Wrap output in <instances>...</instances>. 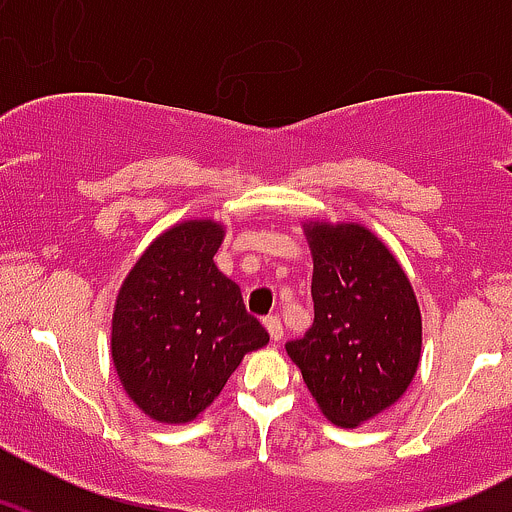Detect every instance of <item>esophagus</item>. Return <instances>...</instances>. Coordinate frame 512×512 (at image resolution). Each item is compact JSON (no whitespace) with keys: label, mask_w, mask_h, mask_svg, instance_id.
Masks as SVG:
<instances>
[{"label":"esophagus","mask_w":512,"mask_h":512,"mask_svg":"<svg viewBox=\"0 0 512 512\" xmlns=\"http://www.w3.org/2000/svg\"><path fill=\"white\" fill-rule=\"evenodd\" d=\"M265 327H267V332H270V337L275 339V342H280V339H282V322H280V317H267L265 319Z\"/></svg>","instance_id":"1"}]
</instances>
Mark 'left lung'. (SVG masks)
I'll return each instance as SVG.
<instances>
[{
    "mask_svg": "<svg viewBox=\"0 0 512 512\" xmlns=\"http://www.w3.org/2000/svg\"><path fill=\"white\" fill-rule=\"evenodd\" d=\"M314 322L287 354L332 423L354 428L404 396L421 359V309L399 260L356 223H304Z\"/></svg>",
    "mask_w": 512,
    "mask_h": 512,
    "instance_id": "1",
    "label": "left lung"
}]
</instances>
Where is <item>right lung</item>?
<instances>
[{
    "instance_id": "add662e5",
    "label": "right lung",
    "mask_w": 512,
    "mask_h": 512,
    "mask_svg": "<svg viewBox=\"0 0 512 512\" xmlns=\"http://www.w3.org/2000/svg\"><path fill=\"white\" fill-rule=\"evenodd\" d=\"M223 237L215 220L168 227L118 289L111 359L126 394L153 421H193L242 356L270 342L240 287L215 267Z\"/></svg>"
}]
</instances>
